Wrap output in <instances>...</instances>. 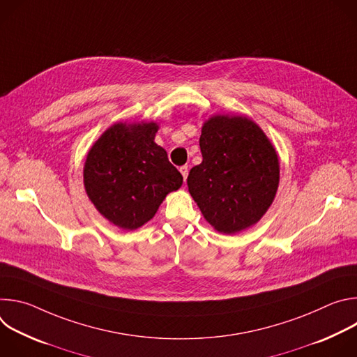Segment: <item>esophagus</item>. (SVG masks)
I'll list each match as a JSON object with an SVG mask.
<instances>
[{"label":"esophagus","mask_w":357,"mask_h":357,"mask_svg":"<svg viewBox=\"0 0 357 357\" xmlns=\"http://www.w3.org/2000/svg\"><path fill=\"white\" fill-rule=\"evenodd\" d=\"M179 171H181V174H182L183 179L186 181V178H188V174H189V169H188V167H186V165H183V167H181V168H179Z\"/></svg>","instance_id":"1"}]
</instances>
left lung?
I'll return each instance as SVG.
<instances>
[{"label":"left lung","mask_w":357,"mask_h":357,"mask_svg":"<svg viewBox=\"0 0 357 357\" xmlns=\"http://www.w3.org/2000/svg\"><path fill=\"white\" fill-rule=\"evenodd\" d=\"M199 145L203 161L190 169L188 188L203 216L225 234L257 223L280 181L277 152L263 130L245 117L216 116L203 126Z\"/></svg>","instance_id":"left-lung-1"}]
</instances>
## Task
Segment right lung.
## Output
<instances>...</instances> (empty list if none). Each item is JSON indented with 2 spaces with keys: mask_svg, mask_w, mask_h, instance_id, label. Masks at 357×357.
<instances>
[{
  "mask_svg": "<svg viewBox=\"0 0 357 357\" xmlns=\"http://www.w3.org/2000/svg\"><path fill=\"white\" fill-rule=\"evenodd\" d=\"M157 130L155 123L114 124L87 154L86 192L97 211L121 229L146 223L182 185L167 151L154 142Z\"/></svg>",
  "mask_w": 357,
  "mask_h": 357,
  "instance_id": "add662e5",
  "label": "right lung"
}]
</instances>
